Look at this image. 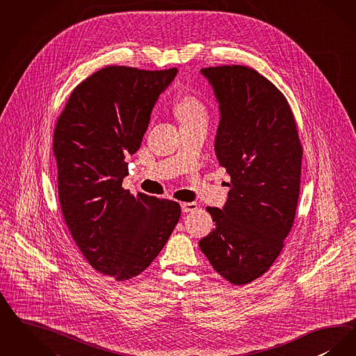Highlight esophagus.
<instances>
[{"label":"esophagus","instance_id":"34e87169","mask_svg":"<svg viewBox=\"0 0 356 356\" xmlns=\"http://www.w3.org/2000/svg\"><path fill=\"white\" fill-rule=\"evenodd\" d=\"M199 208L197 202H181V209L184 213H189V212H195Z\"/></svg>","mask_w":356,"mask_h":356}]
</instances>
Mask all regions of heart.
Here are the masks:
<instances>
[{
	"label": "heart",
	"instance_id": "1",
	"mask_svg": "<svg viewBox=\"0 0 356 356\" xmlns=\"http://www.w3.org/2000/svg\"><path fill=\"white\" fill-rule=\"evenodd\" d=\"M175 113L177 115L181 124L193 123L205 120L208 118L207 106L202 103V100L192 94H185L180 97L175 103Z\"/></svg>",
	"mask_w": 356,
	"mask_h": 356
}]
</instances>
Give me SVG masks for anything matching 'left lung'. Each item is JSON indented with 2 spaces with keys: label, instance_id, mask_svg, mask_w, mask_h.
Instances as JSON below:
<instances>
[{
  "label": "left lung",
  "instance_id": "1",
  "mask_svg": "<svg viewBox=\"0 0 356 356\" xmlns=\"http://www.w3.org/2000/svg\"><path fill=\"white\" fill-rule=\"evenodd\" d=\"M220 103L214 151L230 176L216 228L200 241L214 270L233 284L253 282L284 249L298 205L302 144L284 94L241 65L201 69Z\"/></svg>",
  "mask_w": 356,
  "mask_h": 356
}]
</instances>
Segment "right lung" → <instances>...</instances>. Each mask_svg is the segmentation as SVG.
I'll return each mask as SVG.
<instances>
[{
  "instance_id": "add662e5",
  "label": "right lung",
  "mask_w": 356,
  "mask_h": 356,
  "mask_svg": "<svg viewBox=\"0 0 356 356\" xmlns=\"http://www.w3.org/2000/svg\"><path fill=\"white\" fill-rule=\"evenodd\" d=\"M176 67L106 66L72 90L57 119L53 152L58 197L87 262L116 281L145 270L179 222V202L122 186L126 157L142 144L149 115Z\"/></svg>"
}]
</instances>
